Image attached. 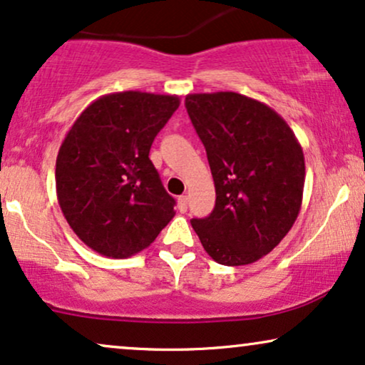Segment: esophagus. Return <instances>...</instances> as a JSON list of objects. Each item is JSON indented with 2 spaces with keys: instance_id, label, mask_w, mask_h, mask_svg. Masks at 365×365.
<instances>
[{
  "instance_id": "34e87169",
  "label": "esophagus",
  "mask_w": 365,
  "mask_h": 365,
  "mask_svg": "<svg viewBox=\"0 0 365 365\" xmlns=\"http://www.w3.org/2000/svg\"><path fill=\"white\" fill-rule=\"evenodd\" d=\"M187 196H179L178 197V206H179V210H181L182 212L187 210Z\"/></svg>"
}]
</instances>
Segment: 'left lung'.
I'll list each match as a JSON object with an SVG mask.
<instances>
[{
  "label": "left lung",
  "mask_w": 365,
  "mask_h": 365,
  "mask_svg": "<svg viewBox=\"0 0 365 365\" xmlns=\"http://www.w3.org/2000/svg\"><path fill=\"white\" fill-rule=\"evenodd\" d=\"M186 108L216 189L215 210L191 220L192 228L216 263L258 262L285 238L300 212V142L272 107L241 93H189Z\"/></svg>",
  "instance_id": "obj_1"
}]
</instances>
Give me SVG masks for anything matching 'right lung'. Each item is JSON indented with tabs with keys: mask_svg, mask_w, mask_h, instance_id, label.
Here are the masks:
<instances>
[{
	"mask_svg": "<svg viewBox=\"0 0 365 365\" xmlns=\"http://www.w3.org/2000/svg\"><path fill=\"white\" fill-rule=\"evenodd\" d=\"M178 96L125 90L98 97L73 122L56 155V197L73 233L93 252L129 258L169 221L173 196L149 159Z\"/></svg>",
	"mask_w": 365,
	"mask_h": 365,
	"instance_id": "obj_1",
	"label": "right lung"
}]
</instances>
